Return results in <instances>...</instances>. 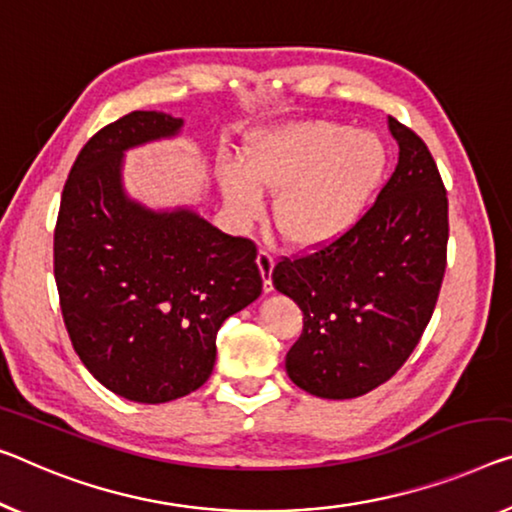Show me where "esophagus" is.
<instances>
[{
    "label": "esophagus",
    "instance_id": "esophagus-1",
    "mask_svg": "<svg viewBox=\"0 0 512 512\" xmlns=\"http://www.w3.org/2000/svg\"><path fill=\"white\" fill-rule=\"evenodd\" d=\"M273 264H276V259L269 253V250H259L257 253V266L259 271H262V278H264V292H271L273 289V282H271V273H273Z\"/></svg>",
    "mask_w": 512,
    "mask_h": 512
}]
</instances>
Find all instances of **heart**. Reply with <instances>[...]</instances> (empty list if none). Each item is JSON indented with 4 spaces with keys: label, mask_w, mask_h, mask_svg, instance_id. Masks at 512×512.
Masks as SVG:
<instances>
[{
    "label": "heart",
    "mask_w": 512,
    "mask_h": 512,
    "mask_svg": "<svg viewBox=\"0 0 512 512\" xmlns=\"http://www.w3.org/2000/svg\"><path fill=\"white\" fill-rule=\"evenodd\" d=\"M375 135L333 121H296L255 135L241 163L220 170L234 216L257 218L264 193L276 195L273 223L296 248H317L352 227L384 172Z\"/></svg>",
    "instance_id": "b5f03b06"
}]
</instances>
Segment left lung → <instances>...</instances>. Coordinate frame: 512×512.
I'll list each match as a JSON object with an SVG mask.
<instances>
[{
  "instance_id": "obj_1",
  "label": "left lung",
  "mask_w": 512,
  "mask_h": 512,
  "mask_svg": "<svg viewBox=\"0 0 512 512\" xmlns=\"http://www.w3.org/2000/svg\"><path fill=\"white\" fill-rule=\"evenodd\" d=\"M388 128L400 158L377 200L338 239L273 266V285L303 312L287 375L317 398H358L391 379L421 342L446 273L437 163L409 126L388 117Z\"/></svg>"
}]
</instances>
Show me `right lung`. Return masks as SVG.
I'll use <instances>...</instances> for the list:
<instances>
[{
  "label": "right lung",
  "mask_w": 512,
  "mask_h": 512,
  "mask_svg": "<svg viewBox=\"0 0 512 512\" xmlns=\"http://www.w3.org/2000/svg\"><path fill=\"white\" fill-rule=\"evenodd\" d=\"M183 121L131 112L80 149L61 193L55 280L68 338L121 398L160 404L211 377L227 317L262 294L257 246L193 211L154 213L121 188V156Z\"/></svg>",
  "instance_id": "add662e5"
}]
</instances>
